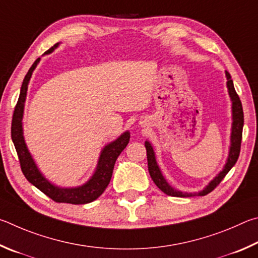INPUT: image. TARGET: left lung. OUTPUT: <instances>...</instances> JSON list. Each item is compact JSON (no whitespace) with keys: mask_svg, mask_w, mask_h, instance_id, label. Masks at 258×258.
I'll return each instance as SVG.
<instances>
[{"mask_svg":"<svg viewBox=\"0 0 258 258\" xmlns=\"http://www.w3.org/2000/svg\"><path fill=\"white\" fill-rule=\"evenodd\" d=\"M225 77H227V88L230 99H231V112H232V124H231V136H230V147H229V154L225 164L223 166L222 171H220L218 175H215L213 180H211L209 184L203 189V190L198 192H182L181 190L173 188L171 184L166 181L163 173L160 169L159 164L156 162L155 152L153 150L152 144L146 141L145 147L147 152V163H148V171H150L151 178L155 184L159 187L162 191L169 196L173 197H192V196H205L207 194L211 192L213 189L218 186V184L222 181V179L227 175L232 166L236 164V162L239 157V153H240V145H241V138H242V128H243V111L242 105L240 102V98L234 90L233 81L231 79V76L228 71H225Z\"/></svg>","mask_w":258,"mask_h":258,"instance_id":"left-lung-1","label":"left lung"}]
</instances>
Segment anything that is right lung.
<instances>
[{"label":"right lung","instance_id":"right-lung-1","mask_svg":"<svg viewBox=\"0 0 258 258\" xmlns=\"http://www.w3.org/2000/svg\"><path fill=\"white\" fill-rule=\"evenodd\" d=\"M60 43H56L53 47L48 49L44 54L52 53L54 49L58 47ZM40 61V57L34 62V64L30 67V69L27 72L24 81H22L19 99L13 112L12 125H11V138L15 144L18 157H19L20 166L22 173L25 174L26 179L34 184L36 188H38L40 191L48 196L51 200L56 203H69V204H87L92 203L102 195L105 190L107 184L110 183V180L114 169L115 161L117 156L121 154V152L124 150L128 145L130 139V133L126 130L123 134H121L115 141L108 143L107 145L103 147L101 154L98 157V162L92 177L88 179L84 184L78 187L63 188L58 187L56 184L52 183L45 175L40 172L37 164L31 156L28 147L26 145L24 137V128H22V117H24V108L27 96V90H28V84L33 75L34 70Z\"/></svg>","mask_w":258,"mask_h":258}]
</instances>
